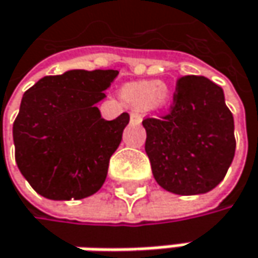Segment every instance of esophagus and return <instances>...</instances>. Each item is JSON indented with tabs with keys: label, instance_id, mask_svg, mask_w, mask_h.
I'll return each instance as SVG.
<instances>
[{
	"label": "esophagus",
	"instance_id": "obj_1",
	"mask_svg": "<svg viewBox=\"0 0 258 258\" xmlns=\"http://www.w3.org/2000/svg\"><path fill=\"white\" fill-rule=\"evenodd\" d=\"M131 121L135 123V124H140L143 121V114L140 113L138 110H132L131 111Z\"/></svg>",
	"mask_w": 258,
	"mask_h": 258
}]
</instances>
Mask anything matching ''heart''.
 <instances>
[{"mask_svg": "<svg viewBox=\"0 0 258 258\" xmlns=\"http://www.w3.org/2000/svg\"><path fill=\"white\" fill-rule=\"evenodd\" d=\"M120 95L124 102L137 110H163L172 101L171 89L157 80H143L127 83L121 87Z\"/></svg>", "mask_w": 258, "mask_h": 258, "instance_id": "1", "label": "heart"}]
</instances>
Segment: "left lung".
Segmentation results:
<instances>
[{
	"label": "left lung",
	"mask_w": 258,
	"mask_h": 258,
	"mask_svg": "<svg viewBox=\"0 0 258 258\" xmlns=\"http://www.w3.org/2000/svg\"><path fill=\"white\" fill-rule=\"evenodd\" d=\"M145 153L165 190L190 196L217 187L235 156V123L223 89L202 76L177 81L169 114L143 120Z\"/></svg>",
	"instance_id": "left-lung-1"
}]
</instances>
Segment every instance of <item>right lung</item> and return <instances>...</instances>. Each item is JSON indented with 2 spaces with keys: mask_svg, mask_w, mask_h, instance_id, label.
Instances as JSON below:
<instances>
[{
  "mask_svg": "<svg viewBox=\"0 0 258 258\" xmlns=\"http://www.w3.org/2000/svg\"><path fill=\"white\" fill-rule=\"evenodd\" d=\"M118 76L115 70H71L28 89L13 123L19 171L51 201L96 193L121 141L129 114L105 120L96 107Z\"/></svg>",
  "mask_w": 258,
  "mask_h": 258,
  "instance_id": "obj_1",
  "label": "right lung"
}]
</instances>
